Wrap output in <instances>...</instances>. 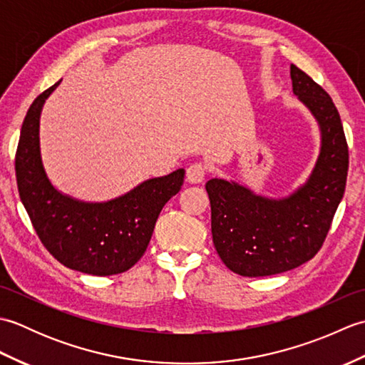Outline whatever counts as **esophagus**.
<instances>
[{
  "label": "esophagus",
  "mask_w": 365,
  "mask_h": 365,
  "mask_svg": "<svg viewBox=\"0 0 365 365\" xmlns=\"http://www.w3.org/2000/svg\"><path fill=\"white\" fill-rule=\"evenodd\" d=\"M207 168L202 163H191L187 168V178L191 183H200L205 178Z\"/></svg>",
  "instance_id": "esophagus-1"
}]
</instances>
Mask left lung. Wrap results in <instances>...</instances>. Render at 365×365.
I'll return each mask as SVG.
<instances>
[{"label":"left lung","instance_id":"8db88e82","mask_svg":"<svg viewBox=\"0 0 365 365\" xmlns=\"http://www.w3.org/2000/svg\"><path fill=\"white\" fill-rule=\"evenodd\" d=\"M294 96L319 120L322 149L309 180L285 199L254 195L235 182L205 183L212 235L218 255L240 276L259 277L297 268L320 251L344 197L348 144L332 98L297 66H290Z\"/></svg>","mask_w":365,"mask_h":365}]
</instances>
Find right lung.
Listing matches in <instances>:
<instances>
[{
    "label": "right lung",
    "instance_id": "obj_1",
    "mask_svg": "<svg viewBox=\"0 0 365 365\" xmlns=\"http://www.w3.org/2000/svg\"><path fill=\"white\" fill-rule=\"evenodd\" d=\"M58 84L34 100L23 120L15 153L20 199L42 245L64 267L94 276L123 273L144 255L161 208L182 188L185 169L145 180L108 202L61 195L45 174L38 145L42 106Z\"/></svg>",
    "mask_w": 365,
    "mask_h": 365
}]
</instances>
